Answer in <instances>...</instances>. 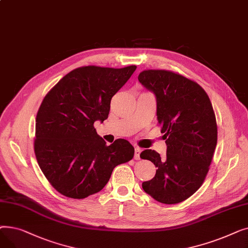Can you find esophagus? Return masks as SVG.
<instances>
[{
  "label": "esophagus",
  "mask_w": 248,
  "mask_h": 248,
  "mask_svg": "<svg viewBox=\"0 0 248 248\" xmlns=\"http://www.w3.org/2000/svg\"><path fill=\"white\" fill-rule=\"evenodd\" d=\"M140 152H141V150H140V148H136V149H135V155H134L135 160H140Z\"/></svg>",
  "instance_id": "1"
}]
</instances>
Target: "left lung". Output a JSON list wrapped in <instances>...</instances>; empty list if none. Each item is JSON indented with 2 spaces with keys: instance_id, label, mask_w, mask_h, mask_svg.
Listing matches in <instances>:
<instances>
[{
  "instance_id": "left-lung-1",
  "label": "left lung",
  "mask_w": 248,
  "mask_h": 248,
  "mask_svg": "<svg viewBox=\"0 0 248 248\" xmlns=\"http://www.w3.org/2000/svg\"><path fill=\"white\" fill-rule=\"evenodd\" d=\"M139 81L157 100L158 123L167 145L165 158L153 150L140 157L155 166L142 189L155 200L177 204L196 192L209 171L217 145V124L209 96L197 83L169 70H144Z\"/></svg>"
}]
</instances>
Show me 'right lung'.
<instances>
[{
    "label": "right lung",
    "instance_id": "obj_1",
    "mask_svg": "<svg viewBox=\"0 0 248 248\" xmlns=\"http://www.w3.org/2000/svg\"><path fill=\"white\" fill-rule=\"evenodd\" d=\"M136 68H76L44 97L36 116L35 155L49 183L64 196L83 199L99 192L117 165L133 159L135 149L126 140L108 146L93 124L108 119L111 97Z\"/></svg>",
    "mask_w": 248,
    "mask_h": 248
}]
</instances>
